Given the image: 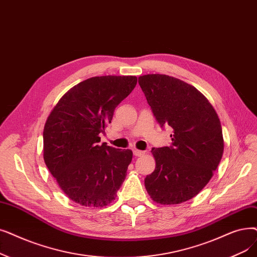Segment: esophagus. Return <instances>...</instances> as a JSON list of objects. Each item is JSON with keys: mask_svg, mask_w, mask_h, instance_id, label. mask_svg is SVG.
<instances>
[{"mask_svg": "<svg viewBox=\"0 0 257 257\" xmlns=\"http://www.w3.org/2000/svg\"><path fill=\"white\" fill-rule=\"evenodd\" d=\"M133 154H135V156H142L145 154V152L142 150H139V149H135L133 150Z\"/></svg>", "mask_w": 257, "mask_h": 257, "instance_id": "1", "label": "esophagus"}]
</instances>
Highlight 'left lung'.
<instances>
[{"label": "left lung", "instance_id": "obj_1", "mask_svg": "<svg viewBox=\"0 0 257 257\" xmlns=\"http://www.w3.org/2000/svg\"><path fill=\"white\" fill-rule=\"evenodd\" d=\"M139 84L161 127L172 129L170 147L152 148L155 169L145 178L153 202L177 205L197 195L224 153L220 120L195 87L166 74H146Z\"/></svg>", "mask_w": 257, "mask_h": 257}]
</instances>
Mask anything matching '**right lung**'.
Masks as SVG:
<instances>
[{"label":"right lung","mask_w":257,"mask_h":257,"mask_svg":"<svg viewBox=\"0 0 257 257\" xmlns=\"http://www.w3.org/2000/svg\"><path fill=\"white\" fill-rule=\"evenodd\" d=\"M137 83L133 75L90 77L70 88L46 119L44 161L62 191L76 204L106 207L125 181L132 151L98 144L99 133Z\"/></svg>","instance_id":"add662e5"}]
</instances>
